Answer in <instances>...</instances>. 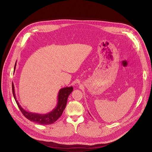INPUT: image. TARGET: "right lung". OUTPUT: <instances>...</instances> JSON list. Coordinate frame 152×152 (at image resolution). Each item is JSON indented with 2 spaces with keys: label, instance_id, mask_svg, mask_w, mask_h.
Returning <instances> with one entry per match:
<instances>
[{
  "label": "right lung",
  "instance_id": "1",
  "mask_svg": "<svg viewBox=\"0 0 152 152\" xmlns=\"http://www.w3.org/2000/svg\"><path fill=\"white\" fill-rule=\"evenodd\" d=\"M15 68L16 63L14 67L15 69ZM73 87H65V88L61 89L58 95V103L57 107H56L51 112L47 114H38L26 111L20 106L17 100V99H16L14 85L12 83V92L13 97L23 115L31 121H33L42 125L53 124L61 116L64 110H65L66 107L68 97L69 94L72 92V91H73Z\"/></svg>",
  "mask_w": 152,
  "mask_h": 152
}]
</instances>
